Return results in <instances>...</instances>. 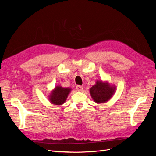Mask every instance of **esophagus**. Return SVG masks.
I'll return each mask as SVG.
<instances>
[{"label":"esophagus","instance_id":"1","mask_svg":"<svg viewBox=\"0 0 156 156\" xmlns=\"http://www.w3.org/2000/svg\"><path fill=\"white\" fill-rule=\"evenodd\" d=\"M76 89H77V91L81 92V91H83V87L81 86V85H77L76 86Z\"/></svg>","mask_w":156,"mask_h":156}]
</instances>
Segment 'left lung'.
<instances>
[{
    "instance_id": "1",
    "label": "left lung",
    "mask_w": 156,
    "mask_h": 156,
    "mask_svg": "<svg viewBox=\"0 0 156 156\" xmlns=\"http://www.w3.org/2000/svg\"><path fill=\"white\" fill-rule=\"evenodd\" d=\"M115 87H111L107 83L98 81L95 85L90 89V95L94 101L98 103H104L107 101L113 95L115 91Z\"/></svg>"
}]
</instances>
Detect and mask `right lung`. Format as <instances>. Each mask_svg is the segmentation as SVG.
Instances as JSON below:
<instances>
[{"label":"right lung","instance_id":"add662e5","mask_svg":"<svg viewBox=\"0 0 156 156\" xmlns=\"http://www.w3.org/2000/svg\"><path fill=\"white\" fill-rule=\"evenodd\" d=\"M71 91L69 88H62L60 86L55 87L50 96V101L53 104L60 105L66 100L68 95Z\"/></svg>","mask_w":156,"mask_h":156}]
</instances>
